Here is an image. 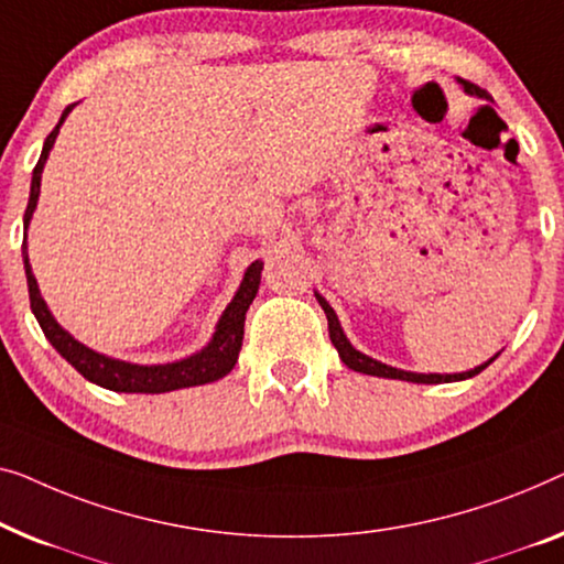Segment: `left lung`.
<instances>
[{"instance_id":"obj_1","label":"left lung","mask_w":564,"mask_h":564,"mask_svg":"<svg viewBox=\"0 0 564 564\" xmlns=\"http://www.w3.org/2000/svg\"><path fill=\"white\" fill-rule=\"evenodd\" d=\"M459 86H463L465 94H470V97H478V99H490L486 89H480V86H475L470 82H463V78H457ZM316 301H319V306L324 308V314H327V322H329V339L332 345L337 347L339 352V360H343L347 368L355 370V372H365V376H378V378H393V380H409V383H426V386H434V383H452V380H467L473 376H478L480 370H486L490 362L498 358V352L494 358L475 365L473 370H465V372H411V370H401V368H393V365H386L376 358H370V355H365L360 350H355L350 339H347L343 324H339L335 308L329 306V301L322 296L319 291H314Z\"/></svg>"}]
</instances>
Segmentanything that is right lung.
<instances>
[{
    "label": "right lung",
    "mask_w": 564,
    "mask_h": 564,
    "mask_svg": "<svg viewBox=\"0 0 564 564\" xmlns=\"http://www.w3.org/2000/svg\"><path fill=\"white\" fill-rule=\"evenodd\" d=\"M70 105L63 109L58 124L53 127V132L47 134L43 142L41 161H37L33 171V184H30V199L25 209V219H22V227H25V237H22V263H25V275H28V291H30V308H33L37 324H41L43 335L47 337L55 350L61 352V358H66L74 368L82 372L86 380L97 383L101 388H109V391L117 393H169L178 391V388H192V386H204L214 383V380L225 378L229 370L235 368L237 355H240L242 347V335H245V314L256 299L258 285H260V271H263V260H256V263L248 265L245 271L240 289L235 291L232 301H229L225 312H221L217 327H214V335L209 343H206L199 352L188 355V358L173 360V362H158V365H140L120 358H109L105 352L91 350L84 343L70 335L68 329H63L55 316L47 308L45 299L41 296V289H37V281L33 275V265H30L28 256V227L30 219H33L37 199H41V178L47 155L55 145V138H58L61 124L66 122L70 115Z\"/></svg>",
    "instance_id": "right-lung-1"
}]
</instances>
